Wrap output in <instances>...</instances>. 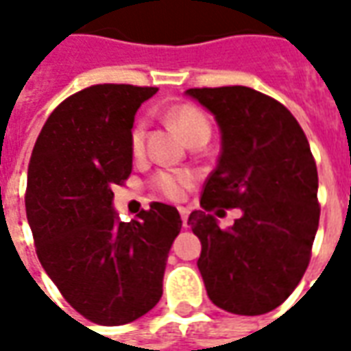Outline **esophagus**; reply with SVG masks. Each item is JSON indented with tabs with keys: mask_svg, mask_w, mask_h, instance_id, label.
<instances>
[{
	"mask_svg": "<svg viewBox=\"0 0 351 351\" xmlns=\"http://www.w3.org/2000/svg\"><path fill=\"white\" fill-rule=\"evenodd\" d=\"M178 213H180L184 228H186V226H188V216H190V210H188V208H184V206H180V208H178Z\"/></svg>",
	"mask_w": 351,
	"mask_h": 351,
	"instance_id": "34e87169",
	"label": "esophagus"
}]
</instances>
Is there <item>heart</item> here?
Instances as JSON below:
<instances>
[{
  "label": "heart",
  "mask_w": 351,
  "mask_h": 351,
  "mask_svg": "<svg viewBox=\"0 0 351 351\" xmlns=\"http://www.w3.org/2000/svg\"><path fill=\"white\" fill-rule=\"evenodd\" d=\"M167 120L188 143L208 141V137H210V120L195 105H190V103L176 105L167 112ZM145 143L146 122L137 120L130 131V146L133 156L138 158L145 154ZM193 182H195V175L191 171H160L152 178L156 191H160L163 197L173 199V201L184 199V195L188 193Z\"/></svg>",
  "instance_id": "obj_1"
}]
</instances>
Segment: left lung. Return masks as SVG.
Listing matches in <instances>:
<instances>
[{
	"label": "left lung",
	"instance_id": "obj_1",
	"mask_svg": "<svg viewBox=\"0 0 351 351\" xmlns=\"http://www.w3.org/2000/svg\"><path fill=\"white\" fill-rule=\"evenodd\" d=\"M221 131L218 165L201 210L188 218L201 241L199 272L210 301L239 316L271 312L306 271L319 223L317 169L308 138L280 101L246 86L190 88ZM239 208L221 230L210 214Z\"/></svg>",
	"mask_w": 351,
	"mask_h": 351
}]
</instances>
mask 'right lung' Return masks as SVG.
I'll return each mask as SVG.
<instances>
[{"mask_svg": "<svg viewBox=\"0 0 351 351\" xmlns=\"http://www.w3.org/2000/svg\"><path fill=\"white\" fill-rule=\"evenodd\" d=\"M158 88L95 84L62 101L43 125L27 167L26 214L35 252L80 316L123 325L152 310L182 220L152 203L137 220L112 210L133 167L130 131Z\"/></svg>", "mask_w": 351, "mask_h": 351, "instance_id": "1", "label": "right lung"}]
</instances>
